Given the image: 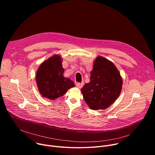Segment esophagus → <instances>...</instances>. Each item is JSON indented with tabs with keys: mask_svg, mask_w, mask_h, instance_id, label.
Listing matches in <instances>:
<instances>
[{
	"mask_svg": "<svg viewBox=\"0 0 155 155\" xmlns=\"http://www.w3.org/2000/svg\"><path fill=\"white\" fill-rule=\"evenodd\" d=\"M83 86V83H76V86L78 88H81Z\"/></svg>",
	"mask_w": 155,
	"mask_h": 155,
	"instance_id": "esophagus-1",
	"label": "esophagus"
}]
</instances>
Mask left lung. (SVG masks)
I'll return each instance as SVG.
<instances>
[{
    "label": "left lung",
    "instance_id": "1",
    "mask_svg": "<svg viewBox=\"0 0 155 155\" xmlns=\"http://www.w3.org/2000/svg\"><path fill=\"white\" fill-rule=\"evenodd\" d=\"M122 77L115 64L99 56L93 63L90 81L81 91L91 109L104 110L119 97L122 90Z\"/></svg>",
    "mask_w": 155,
    "mask_h": 155
}]
</instances>
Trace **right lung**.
<instances>
[{"mask_svg":"<svg viewBox=\"0 0 155 155\" xmlns=\"http://www.w3.org/2000/svg\"><path fill=\"white\" fill-rule=\"evenodd\" d=\"M62 58L54 54L42 62L36 73V83L42 97L54 100L75 86L74 82L63 75Z\"/></svg>","mask_w":155,"mask_h":155,"instance_id":"add662e5","label":"right lung"}]
</instances>
